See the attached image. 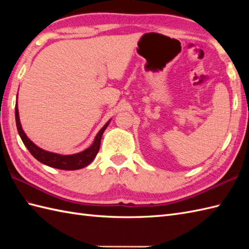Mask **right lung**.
<instances>
[{
  "label": "right lung",
  "mask_w": 249,
  "mask_h": 249,
  "mask_svg": "<svg viewBox=\"0 0 249 249\" xmlns=\"http://www.w3.org/2000/svg\"><path fill=\"white\" fill-rule=\"evenodd\" d=\"M15 115H16V124H17V129L21 140L26 146V149L33 155L37 160L40 161L44 165H47L52 168L61 169V170H78V169H81L87 167L93 161L95 156L97 155L100 146V140H102V136L104 134L105 129L108 127L110 121L107 122L104 125V127L99 130V133L96 135L94 139L93 144L88 147L87 150H84L80 153H77V154L72 155H61L56 154V153H51L48 151H45L40 147L37 146L32 142L24 131L21 127L20 120H19V111H18V106L16 105L15 109Z\"/></svg>",
  "instance_id": "right-lung-1"
}]
</instances>
